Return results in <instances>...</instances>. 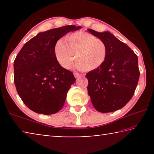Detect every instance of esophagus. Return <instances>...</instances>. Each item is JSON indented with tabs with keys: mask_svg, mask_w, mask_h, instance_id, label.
<instances>
[{
	"mask_svg": "<svg viewBox=\"0 0 154 154\" xmlns=\"http://www.w3.org/2000/svg\"><path fill=\"white\" fill-rule=\"evenodd\" d=\"M74 76H75V78H77V77H80L81 75L79 74V73H77V72H75V73H74Z\"/></svg>",
	"mask_w": 154,
	"mask_h": 154,
	"instance_id": "1",
	"label": "esophagus"
}]
</instances>
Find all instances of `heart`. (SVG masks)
Listing matches in <instances>:
<instances>
[{"label":"heart","instance_id":"obj_1","mask_svg":"<svg viewBox=\"0 0 154 154\" xmlns=\"http://www.w3.org/2000/svg\"><path fill=\"white\" fill-rule=\"evenodd\" d=\"M56 58L64 69H69L74 60L76 66L84 71H94L105 63L107 56L105 43L92 34L77 32L56 43Z\"/></svg>","mask_w":154,"mask_h":154}]
</instances>
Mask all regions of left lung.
Instances as JSON below:
<instances>
[{
    "label": "left lung",
    "instance_id": "1",
    "mask_svg": "<svg viewBox=\"0 0 154 154\" xmlns=\"http://www.w3.org/2000/svg\"><path fill=\"white\" fill-rule=\"evenodd\" d=\"M88 30L103 41L107 48L105 63L85 75L88 93L98 111H116L124 107L134 95L140 75L137 56L109 31Z\"/></svg>",
    "mask_w": 154,
    "mask_h": 154
}]
</instances>
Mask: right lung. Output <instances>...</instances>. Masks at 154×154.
I'll list each match as a JSON object with an SVG mask.
<instances>
[{"instance_id": "add662e5", "label": "right lung", "mask_w": 154, "mask_h": 154, "mask_svg": "<svg viewBox=\"0 0 154 154\" xmlns=\"http://www.w3.org/2000/svg\"><path fill=\"white\" fill-rule=\"evenodd\" d=\"M81 28L69 25L39 32L18 53L14 64V83L20 97L30 110L51 115L64 106L68 91L76 79L57 60L55 46L66 34Z\"/></svg>"}]
</instances>
